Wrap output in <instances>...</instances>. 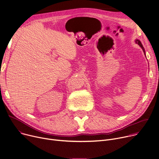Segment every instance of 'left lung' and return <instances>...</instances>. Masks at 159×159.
Masks as SVG:
<instances>
[{
    "mask_svg": "<svg viewBox=\"0 0 159 159\" xmlns=\"http://www.w3.org/2000/svg\"><path fill=\"white\" fill-rule=\"evenodd\" d=\"M135 43H136L137 44H138V45L141 47V48L143 49V50L144 53L145 54V50H144V47H143V46L142 43H141V41H140L139 40H138V39H136V40H135Z\"/></svg>",
    "mask_w": 159,
    "mask_h": 159,
    "instance_id": "8db88e82",
    "label": "left lung"
}]
</instances>
